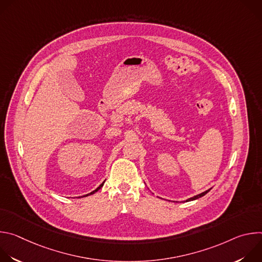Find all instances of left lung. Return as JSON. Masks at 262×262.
<instances>
[{"instance_id": "obj_1", "label": "left lung", "mask_w": 262, "mask_h": 262, "mask_svg": "<svg viewBox=\"0 0 262 262\" xmlns=\"http://www.w3.org/2000/svg\"><path fill=\"white\" fill-rule=\"evenodd\" d=\"M209 191H210V189H209V190H207V191H205V192H203V193H201V194H199V195H196V196H194V197H192V198L188 199L186 201H193V200H196V199H198V198H200V197H203V196H204V195H206Z\"/></svg>"}]
</instances>
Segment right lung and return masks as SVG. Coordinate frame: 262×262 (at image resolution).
I'll list each match as a JSON object with an SVG mask.
<instances>
[{
  "mask_svg": "<svg viewBox=\"0 0 262 262\" xmlns=\"http://www.w3.org/2000/svg\"><path fill=\"white\" fill-rule=\"evenodd\" d=\"M103 183H104V181H103V182H102V183H101V184H100V185H99V186H98V188H97V189H96V190H94V191H93V192H91V193H90V194H87V195H85V196H89V195H92V194H94V193H96V192H97V191H98V190H100V189H101V188H102V185H103ZM85 196H84V197H85Z\"/></svg>",
  "mask_w": 262,
  "mask_h": 262,
  "instance_id": "right-lung-1",
  "label": "right lung"
}]
</instances>
